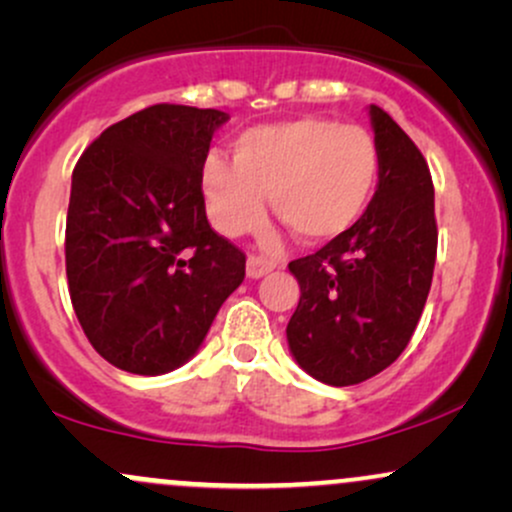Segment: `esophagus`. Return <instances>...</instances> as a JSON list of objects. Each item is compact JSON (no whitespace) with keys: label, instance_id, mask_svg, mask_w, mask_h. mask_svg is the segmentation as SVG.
Returning a JSON list of instances; mask_svg holds the SVG:
<instances>
[{"label":"esophagus","instance_id":"esophagus-1","mask_svg":"<svg viewBox=\"0 0 512 512\" xmlns=\"http://www.w3.org/2000/svg\"><path fill=\"white\" fill-rule=\"evenodd\" d=\"M276 264L272 260H264V257H248V276L250 279H260V276L269 274Z\"/></svg>","mask_w":512,"mask_h":512}]
</instances>
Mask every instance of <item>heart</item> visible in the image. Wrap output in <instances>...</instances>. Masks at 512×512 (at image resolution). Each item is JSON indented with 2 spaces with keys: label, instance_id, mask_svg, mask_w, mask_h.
<instances>
[{
  "label": "heart",
  "instance_id": "b5f03b06",
  "mask_svg": "<svg viewBox=\"0 0 512 512\" xmlns=\"http://www.w3.org/2000/svg\"><path fill=\"white\" fill-rule=\"evenodd\" d=\"M380 173L373 137L325 117L252 127L233 142V163L209 154L199 190L226 236L260 226L267 195L279 219L308 243L344 236L366 211Z\"/></svg>",
  "mask_w": 512,
  "mask_h": 512
}]
</instances>
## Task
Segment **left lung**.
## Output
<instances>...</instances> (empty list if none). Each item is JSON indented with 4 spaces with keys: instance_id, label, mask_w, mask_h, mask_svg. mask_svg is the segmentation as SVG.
<instances>
[{
    "instance_id": "obj_1",
    "label": "left lung",
    "mask_w": 512,
    "mask_h": 512,
    "mask_svg": "<svg viewBox=\"0 0 512 512\" xmlns=\"http://www.w3.org/2000/svg\"><path fill=\"white\" fill-rule=\"evenodd\" d=\"M380 173L368 209L344 236L289 264L301 301L286 327L293 361L320 383L373 378L407 349L431 291L438 228L433 182L416 144L368 105Z\"/></svg>"
}]
</instances>
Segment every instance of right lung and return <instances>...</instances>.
Listing matches in <instances>:
<instances>
[{
  "mask_svg": "<svg viewBox=\"0 0 512 512\" xmlns=\"http://www.w3.org/2000/svg\"><path fill=\"white\" fill-rule=\"evenodd\" d=\"M228 117L151 105L105 129L76 163L69 296L88 342L115 368H180L243 284L245 255L211 231L199 190V166Z\"/></svg>",
  "mask_w": 512,
  "mask_h": 512,
  "instance_id": "add662e5",
  "label": "right lung"
}]
</instances>
